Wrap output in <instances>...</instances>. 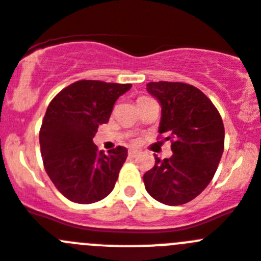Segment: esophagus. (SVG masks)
<instances>
[{
  "label": "esophagus",
  "mask_w": 261,
  "mask_h": 261,
  "mask_svg": "<svg viewBox=\"0 0 261 261\" xmlns=\"http://www.w3.org/2000/svg\"><path fill=\"white\" fill-rule=\"evenodd\" d=\"M138 154H140L138 153V150H133V149L128 151V155L130 156V158H136V156H138Z\"/></svg>",
  "instance_id": "1"
}]
</instances>
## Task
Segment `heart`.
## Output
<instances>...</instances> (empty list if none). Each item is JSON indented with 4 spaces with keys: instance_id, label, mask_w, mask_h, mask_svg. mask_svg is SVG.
Returning <instances> with one entry per match:
<instances>
[{
    "instance_id": "heart-1",
    "label": "heart",
    "mask_w": 261,
    "mask_h": 261,
    "mask_svg": "<svg viewBox=\"0 0 261 261\" xmlns=\"http://www.w3.org/2000/svg\"><path fill=\"white\" fill-rule=\"evenodd\" d=\"M142 98H145V96H142ZM140 99H141V98H140Z\"/></svg>"
}]
</instances>
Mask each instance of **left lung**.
<instances>
[{"mask_svg": "<svg viewBox=\"0 0 261 261\" xmlns=\"http://www.w3.org/2000/svg\"><path fill=\"white\" fill-rule=\"evenodd\" d=\"M146 90L162 106L159 136L171 142L172 155L145 172L149 195L166 205L199 196L213 179L225 147L222 117L201 90L183 82H149Z\"/></svg>", "mask_w": 261, "mask_h": 261, "instance_id": "left-lung-1", "label": "left lung"}]
</instances>
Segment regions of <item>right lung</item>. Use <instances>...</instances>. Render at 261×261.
<instances>
[{
    "label": "right lung",
    "instance_id": "add662e5",
    "mask_svg": "<svg viewBox=\"0 0 261 261\" xmlns=\"http://www.w3.org/2000/svg\"><path fill=\"white\" fill-rule=\"evenodd\" d=\"M130 84L82 80L50 100L39 132L41 158L59 192L78 204H93L114 190L128 150L105 154L93 142L98 126L108 123L114 105Z\"/></svg>",
    "mask_w": 261,
    "mask_h": 261
}]
</instances>
